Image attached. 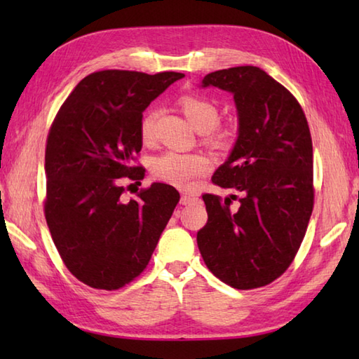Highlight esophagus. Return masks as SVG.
<instances>
[{
	"instance_id": "1",
	"label": "esophagus",
	"mask_w": 359,
	"mask_h": 359,
	"mask_svg": "<svg viewBox=\"0 0 359 359\" xmlns=\"http://www.w3.org/2000/svg\"><path fill=\"white\" fill-rule=\"evenodd\" d=\"M196 201H197V197H194L191 194H182V197H180V203L182 205H191Z\"/></svg>"
}]
</instances>
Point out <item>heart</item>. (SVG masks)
Returning a JSON list of instances; mask_svg holds the SVG:
<instances>
[{
	"instance_id": "b5f03b06",
	"label": "heart",
	"mask_w": 359,
	"mask_h": 359,
	"mask_svg": "<svg viewBox=\"0 0 359 359\" xmlns=\"http://www.w3.org/2000/svg\"><path fill=\"white\" fill-rule=\"evenodd\" d=\"M180 108L199 133H208V142L212 144H224L226 142V134L224 131H216L219 123L217 106L203 97L184 95L180 98ZM157 120L156 108H149L143 114L140 121V134L143 140H151L154 135ZM211 168L210 158L201 152H177L166 151L152 160L151 172L154 177L163 184L172 185L175 188L188 189L194 185L197 177L207 174Z\"/></svg>"
}]
</instances>
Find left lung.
I'll return each instance as SVG.
<instances>
[{
	"mask_svg": "<svg viewBox=\"0 0 359 359\" xmlns=\"http://www.w3.org/2000/svg\"><path fill=\"white\" fill-rule=\"evenodd\" d=\"M202 86L234 97L239 135L211 180L242 196L238 208L232 207L236 196H202L208 222L197 233V245L208 270L225 284L264 287L293 262L313 211V147L306 114L287 88L256 66L211 72Z\"/></svg>",
	"mask_w": 359,
	"mask_h": 359,
	"instance_id": "obj_1",
	"label": "left lung"
}]
</instances>
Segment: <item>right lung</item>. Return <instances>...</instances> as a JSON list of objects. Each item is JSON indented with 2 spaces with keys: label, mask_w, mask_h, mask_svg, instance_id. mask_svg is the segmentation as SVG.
Wrapping results in <instances>:
<instances>
[{
  "label": "right lung",
  "mask_w": 359,
  "mask_h": 359,
  "mask_svg": "<svg viewBox=\"0 0 359 359\" xmlns=\"http://www.w3.org/2000/svg\"><path fill=\"white\" fill-rule=\"evenodd\" d=\"M182 77L118 69L89 74L52 121L44 216L65 265L83 284L118 290L134 280L179 203L177 189L165 184L140 189L129 202L120 196L125 180L140 184L144 175L133 165L142 149L143 111Z\"/></svg>",
  "instance_id": "right-lung-1"
}]
</instances>
